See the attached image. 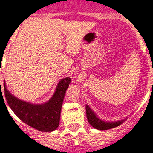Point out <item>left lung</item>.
Segmentation results:
<instances>
[{"label":"left lung","mask_w":153,"mask_h":153,"mask_svg":"<svg viewBox=\"0 0 153 153\" xmlns=\"http://www.w3.org/2000/svg\"><path fill=\"white\" fill-rule=\"evenodd\" d=\"M85 110H86V117H87L89 123L94 128L97 130H109V129L115 128L116 126H120V124L123 123L124 120L116 122H105L98 118L96 113L92 110L89 107V105H85Z\"/></svg>","instance_id":"8db88e82"}]
</instances>
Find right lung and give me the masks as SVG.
<instances>
[{
	"label": "right lung",
	"instance_id": "right-lung-1",
	"mask_svg": "<svg viewBox=\"0 0 153 153\" xmlns=\"http://www.w3.org/2000/svg\"><path fill=\"white\" fill-rule=\"evenodd\" d=\"M70 82L71 79L68 77L61 79L53 97L42 105L19 100L10 94L4 82V96L10 108L23 123L39 131L52 132L59 126L64 95Z\"/></svg>",
	"mask_w": 153,
	"mask_h": 153
}]
</instances>
